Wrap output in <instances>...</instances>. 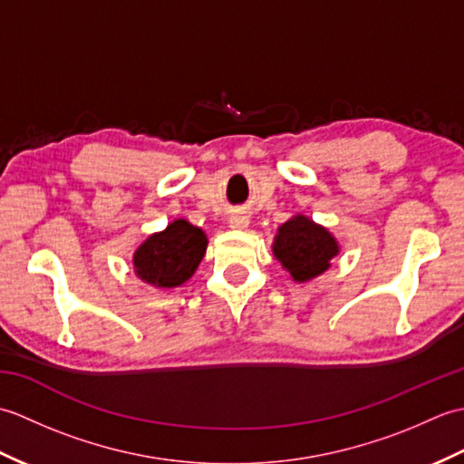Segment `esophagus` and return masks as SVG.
<instances>
[{
	"label": "esophagus",
	"mask_w": 464,
	"mask_h": 464,
	"mask_svg": "<svg viewBox=\"0 0 464 464\" xmlns=\"http://www.w3.org/2000/svg\"><path fill=\"white\" fill-rule=\"evenodd\" d=\"M229 225L233 227V229H245V227L249 225V219L245 215H233Z\"/></svg>",
	"instance_id": "1"
}]
</instances>
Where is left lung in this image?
I'll return each instance as SVG.
<instances>
[{
  "label": "left lung",
  "mask_w": 464,
  "mask_h": 464,
  "mask_svg": "<svg viewBox=\"0 0 464 464\" xmlns=\"http://www.w3.org/2000/svg\"><path fill=\"white\" fill-rule=\"evenodd\" d=\"M273 255L295 283H309L331 267L341 253L334 235L307 215H293L273 239Z\"/></svg>",
  "instance_id": "left-lung-1"
}]
</instances>
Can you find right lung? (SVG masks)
Here are the masks:
<instances>
[{"label":"right lung","instance_id":"right-lung-1","mask_svg":"<svg viewBox=\"0 0 464 464\" xmlns=\"http://www.w3.org/2000/svg\"><path fill=\"white\" fill-rule=\"evenodd\" d=\"M205 231L187 219H175L151 233L133 253V271L155 289H175L193 277L207 251Z\"/></svg>","mask_w":464,"mask_h":464}]
</instances>
